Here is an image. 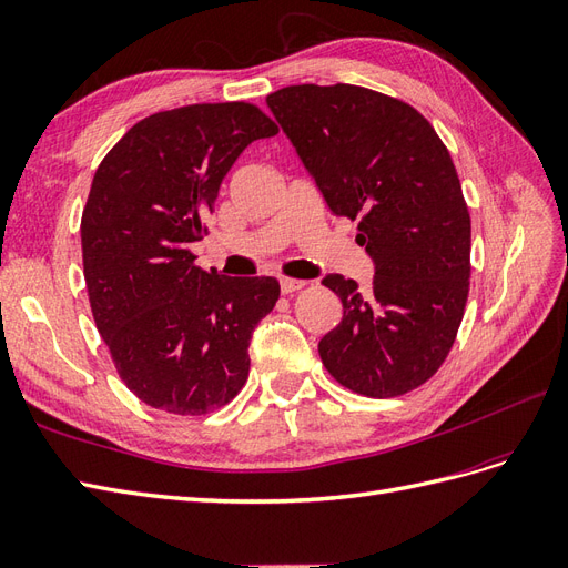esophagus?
<instances>
[{"instance_id": "esophagus-1", "label": "esophagus", "mask_w": 568, "mask_h": 568, "mask_svg": "<svg viewBox=\"0 0 568 568\" xmlns=\"http://www.w3.org/2000/svg\"><path fill=\"white\" fill-rule=\"evenodd\" d=\"M304 285V281H297V278H281V293L283 295H293V293H297V290H302Z\"/></svg>"}]
</instances>
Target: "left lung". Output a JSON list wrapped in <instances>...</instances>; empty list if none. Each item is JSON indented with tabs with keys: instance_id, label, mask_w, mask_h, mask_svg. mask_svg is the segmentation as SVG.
<instances>
[{
	"instance_id": "1",
	"label": "left lung",
	"mask_w": 568,
	"mask_h": 568,
	"mask_svg": "<svg viewBox=\"0 0 568 568\" xmlns=\"http://www.w3.org/2000/svg\"><path fill=\"white\" fill-rule=\"evenodd\" d=\"M333 215L359 221L369 290L322 278L343 302L318 341L338 384L394 398L442 367L463 322L470 215L446 145L415 108L362 85H287L266 98Z\"/></svg>"
}]
</instances>
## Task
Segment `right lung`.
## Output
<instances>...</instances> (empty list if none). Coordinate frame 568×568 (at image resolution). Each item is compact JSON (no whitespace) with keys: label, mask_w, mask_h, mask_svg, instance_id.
<instances>
[{"label":"right lung","mask_w":568,"mask_h":568,"mask_svg":"<svg viewBox=\"0 0 568 568\" xmlns=\"http://www.w3.org/2000/svg\"><path fill=\"white\" fill-rule=\"evenodd\" d=\"M278 134L250 103L158 112L114 143L81 217L95 326L126 388L151 408L203 415L250 376L252 333L278 302L266 275L194 266L217 189L252 141Z\"/></svg>","instance_id":"obj_1"}]
</instances>
